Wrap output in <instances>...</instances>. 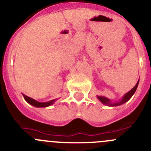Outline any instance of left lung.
<instances>
[{
  "label": "left lung",
  "instance_id": "8db88e82",
  "mask_svg": "<svg viewBox=\"0 0 151 151\" xmlns=\"http://www.w3.org/2000/svg\"><path fill=\"white\" fill-rule=\"evenodd\" d=\"M139 81V79L138 80V81H137V84L135 85V86L131 90H129L128 93H127L124 96L122 97V99L119 100V101H114V102H113V101H111V100H110L109 98H106V97H104V96H97V98H98V99L99 100V101H101L103 104L106 105V106H120V105H122V104H124V103L127 102L130 98H132V96L134 95V93H135L136 90H137V86H138Z\"/></svg>",
  "mask_w": 151,
  "mask_h": 151
}]
</instances>
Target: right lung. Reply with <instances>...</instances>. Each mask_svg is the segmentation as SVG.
<instances>
[{
    "mask_svg": "<svg viewBox=\"0 0 151 151\" xmlns=\"http://www.w3.org/2000/svg\"><path fill=\"white\" fill-rule=\"evenodd\" d=\"M22 95H23L24 100L28 103V104L32 105V106H35V107H37V108H44V107H47V106H51L52 104H54L55 101L57 100V99H54V100H52V101H47V102L41 103V102H39V101H36V100L33 99V98L27 96L26 95L23 94V93H22Z\"/></svg>",
    "mask_w": 151,
    "mask_h": 151,
    "instance_id": "add662e5",
    "label": "right lung"
}]
</instances>
